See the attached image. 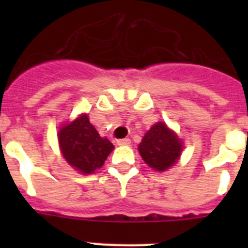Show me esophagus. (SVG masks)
Segmentation results:
<instances>
[{"label": "esophagus", "mask_w": 248, "mask_h": 248, "mask_svg": "<svg viewBox=\"0 0 248 248\" xmlns=\"http://www.w3.org/2000/svg\"><path fill=\"white\" fill-rule=\"evenodd\" d=\"M117 143H118V145H129V144H130V139H129V138H124V139H118Z\"/></svg>", "instance_id": "1"}]
</instances>
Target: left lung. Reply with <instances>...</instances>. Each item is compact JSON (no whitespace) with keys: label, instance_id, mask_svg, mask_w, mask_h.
<instances>
[{"label":"left lung","instance_id":"1","mask_svg":"<svg viewBox=\"0 0 248 248\" xmlns=\"http://www.w3.org/2000/svg\"><path fill=\"white\" fill-rule=\"evenodd\" d=\"M181 150L183 145L179 138L161 122L151 126L139 144L143 160L156 171H165L174 165Z\"/></svg>","mask_w":248,"mask_h":248}]
</instances>
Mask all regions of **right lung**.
<instances>
[{
  "instance_id": "right-lung-1",
  "label": "right lung",
  "mask_w": 248,
  "mask_h": 248,
  "mask_svg": "<svg viewBox=\"0 0 248 248\" xmlns=\"http://www.w3.org/2000/svg\"><path fill=\"white\" fill-rule=\"evenodd\" d=\"M58 140L64 159L82 174L99 169L114 148L107 138H100L85 114L63 126Z\"/></svg>"
}]
</instances>
